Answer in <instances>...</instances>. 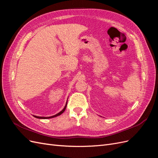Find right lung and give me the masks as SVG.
Returning a JSON list of instances; mask_svg holds the SVG:
<instances>
[{"label":"right lung","instance_id":"right-lung-1","mask_svg":"<svg viewBox=\"0 0 158 158\" xmlns=\"http://www.w3.org/2000/svg\"><path fill=\"white\" fill-rule=\"evenodd\" d=\"M66 105H67V102H66V106H64V109L62 110V111H60V112H59V113H57V114H55V115H53V116H51V117H37V116H33L34 117H35V118H44V119H45V118H53V117H57V116H59V115H60V114H61L62 113H63L64 111H65V109H66Z\"/></svg>","mask_w":158,"mask_h":158}]
</instances>
